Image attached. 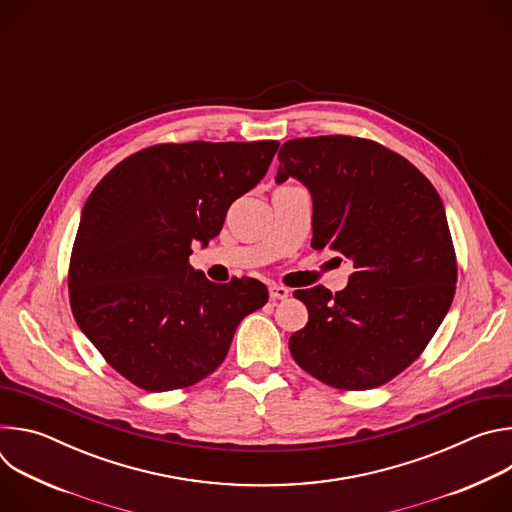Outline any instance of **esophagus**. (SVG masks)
<instances>
[{"label":"esophagus","mask_w":512,"mask_h":512,"mask_svg":"<svg viewBox=\"0 0 512 512\" xmlns=\"http://www.w3.org/2000/svg\"><path fill=\"white\" fill-rule=\"evenodd\" d=\"M289 296V289L283 285H271L269 287V298L271 300H285Z\"/></svg>","instance_id":"obj_1"}]
</instances>
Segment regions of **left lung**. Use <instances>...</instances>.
Wrapping results in <instances>:
<instances>
[{"label": "left lung", "mask_w": 512, "mask_h": 512, "mask_svg": "<svg viewBox=\"0 0 512 512\" xmlns=\"http://www.w3.org/2000/svg\"><path fill=\"white\" fill-rule=\"evenodd\" d=\"M275 182L312 194V247L352 265L342 291H296L306 328L289 352L318 381L348 391L385 385L444 322L458 265L440 194L403 156L350 135L289 139Z\"/></svg>", "instance_id": "obj_1"}]
</instances>
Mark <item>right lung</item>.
I'll use <instances>...</instances> for the list:
<instances>
[{
  "label": "right lung",
  "instance_id": "1",
  "mask_svg": "<svg viewBox=\"0 0 512 512\" xmlns=\"http://www.w3.org/2000/svg\"><path fill=\"white\" fill-rule=\"evenodd\" d=\"M279 141L160 143L117 164L83 206L68 289L79 328L133 385L190 387L225 360L257 279L212 283L188 265L229 206L261 182Z\"/></svg>",
  "mask_w": 512,
  "mask_h": 512
}]
</instances>
